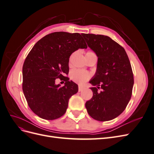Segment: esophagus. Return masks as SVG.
<instances>
[{
  "mask_svg": "<svg viewBox=\"0 0 154 154\" xmlns=\"http://www.w3.org/2000/svg\"><path fill=\"white\" fill-rule=\"evenodd\" d=\"M83 89H84V87H83V86H79L78 87V91L79 92H81V91H82Z\"/></svg>",
  "mask_w": 154,
  "mask_h": 154,
  "instance_id": "1",
  "label": "esophagus"
}]
</instances>
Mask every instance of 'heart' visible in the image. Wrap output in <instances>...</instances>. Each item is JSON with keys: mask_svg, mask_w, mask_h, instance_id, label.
Listing matches in <instances>:
<instances>
[{"mask_svg": "<svg viewBox=\"0 0 154 154\" xmlns=\"http://www.w3.org/2000/svg\"><path fill=\"white\" fill-rule=\"evenodd\" d=\"M75 54V53H73L70 60H71L73 56ZM90 56H96L95 53L92 51H88L86 54V57H90ZM70 77H71V80L78 83H80V84H82V83H84L87 81H88L91 77V74L88 72V71H84V70L82 69H75L72 70L70 74Z\"/></svg>", "mask_w": 154, "mask_h": 154, "instance_id": "heart-1", "label": "heart"}]
</instances>
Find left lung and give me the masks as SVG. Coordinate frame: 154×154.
I'll use <instances>...</instances> for the list:
<instances>
[{"mask_svg":"<svg viewBox=\"0 0 154 154\" xmlns=\"http://www.w3.org/2000/svg\"><path fill=\"white\" fill-rule=\"evenodd\" d=\"M87 45L97 55V69L89 82L92 97L85 107L91 117L106 122L118 117L125 110L131 98L134 75L125 49L109 36L85 34ZM101 88L102 91L97 92Z\"/></svg>","mask_w":154,"mask_h":154,"instance_id":"left-lung-1","label":"left lung"}]
</instances>
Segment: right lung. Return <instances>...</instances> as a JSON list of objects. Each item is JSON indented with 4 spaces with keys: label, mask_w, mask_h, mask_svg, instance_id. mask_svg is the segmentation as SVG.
Segmentation results:
<instances>
[{
    "label": "right lung",
    "mask_w": 154,
    "mask_h": 154,
    "mask_svg": "<svg viewBox=\"0 0 154 154\" xmlns=\"http://www.w3.org/2000/svg\"><path fill=\"white\" fill-rule=\"evenodd\" d=\"M87 48L80 34L54 32L37 42L22 67V90L29 108L40 118L53 120L66 113L69 100L78 85L66 77L65 85H56L57 78L69 73L71 54Z\"/></svg>",
    "instance_id": "1"
}]
</instances>
